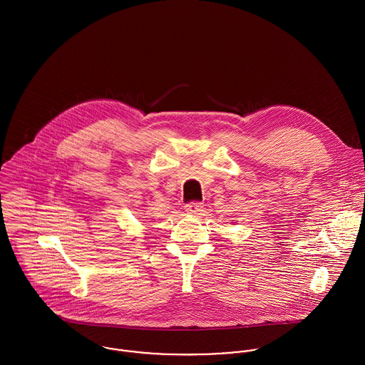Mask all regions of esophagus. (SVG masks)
Returning a JSON list of instances; mask_svg holds the SVG:
<instances>
[{
    "label": "esophagus",
    "instance_id": "34e87169",
    "mask_svg": "<svg viewBox=\"0 0 365 365\" xmlns=\"http://www.w3.org/2000/svg\"><path fill=\"white\" fill-rule=\"evenodd\" d=\"M202 208H204L202 204H200V202H197V201H192V202H190V204L185 205V212H187V213H191V215H200V213L204 210Z\"/></svg>",
    "mask_w": 365,
    "mask_h": 365
}]
</instances>
